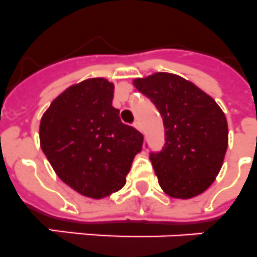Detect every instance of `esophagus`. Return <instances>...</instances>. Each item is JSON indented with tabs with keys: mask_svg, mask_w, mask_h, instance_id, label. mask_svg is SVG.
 I'll list each match as a JSON object with an SVG mask.
<instances>
[{
	"mask_svg": "<svg viewBox=\"0 0 257 257\" xmlns=\"http://www.w3.org/2000/svg\"><path fill=\"white\" fill-rule=\"evenodd\" d=\"M133 126H135L136 129H137V131H140V132H141L142 131V126H141V122L139 121V120H136L135 122H133Z\"/></svg>",
	"mask_w": 257,
	"mask_h": 257,
	"instance_id": "esophagus-1",
	"label": "esophagus"
}]
</instances>
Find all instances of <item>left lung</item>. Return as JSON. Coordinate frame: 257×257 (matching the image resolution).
<instances>
[{
    "mask_svg": "<svg viewBox=\"0 0 257 257\" xmlns=\"http://www.w3.org/2000/svg\"><path fill=\"white\" fill-rule=\"evenodd\" d=\"M163 118L165 146L150 153L161 188L174 198H192L212 185L228 144L227 120L219 105L195 83L171 73L136 78Z\"/></svg>",
    "mask_w": 257,
    "mask_h": 257,
    "instance_id": "obj_1",
    "label": "left lung"
}]
</instances>
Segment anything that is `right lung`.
I'll return each instance as SVG.
<instances>
[{"mask_svg":"<svg viewBox=\"0 0 257 257\" xmlns=\"http://www.w3.org/2000/svg\"><path fill=\"white\" fill-rule=\"evenodd\" d=\"M113 83L90 78L70 86L40 121V146L62 182L81 195L103 198L121 189L144 136L112 107Z\"/></svg>","mask_w":257,"mask_h":257,"instance_id":"right-lung-1","label":"right lung"}]
</instances>
